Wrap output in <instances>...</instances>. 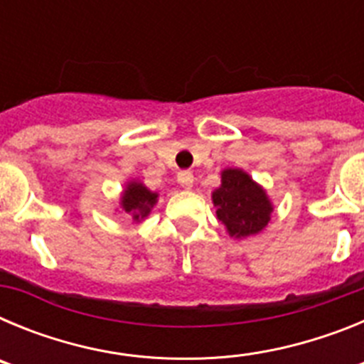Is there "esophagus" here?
Wrapping results in <instances>:
<instances>
[{
    "label": "esophagus",
    "mask_w": 364,
    "mask_h": 364,
    "mask_svg": "<svg viewBox=\"0 0 364 364\" xmlns=\"http://www.w3.org/2000/svg\"><path fill=\"white\" fill-rule=\"evenodd\" d=\"M178 184L184 189H191L195 184V178H193L191 173H180L178 175Z\"/></svg>",
    "instance_id": "esophagus-1"
}]
</instances>
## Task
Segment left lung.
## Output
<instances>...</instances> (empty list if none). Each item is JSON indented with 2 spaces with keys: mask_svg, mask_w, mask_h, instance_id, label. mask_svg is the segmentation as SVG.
Wrapping results in <instances>:
<instances>
[{
  "mask_svg": "<svg viewBox=\"0 0 364 364\" xmlns=\"http://www.w3.org/2000/svg\"><path fill=\"white\" fill-rule=\"evenodd\" d=\"M215 213L233 239H247L268 228L273 202L259 182L240 167H226L220 173V186L211 193Z\"/></svg>",
  "mask_w": 364,
  "mask_h": 364,
  "instance_id": "8db88e82",
  "label": "left lung"
}]
</instances>
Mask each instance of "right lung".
Instances as JSON below:
<instances>
[{
  "label": "right lung",
  "mask_w": 364,
  "mask_h": 364,
  "mask_svg": "<svg viewBox=\"0 0 364 364\" xmlns=\"http://www.w3.org/2000/svg\"><path fill=\"white\" fill-rule=\"evenodd\" d=\"M159 202V193L151 191L140 180H129L120 193L118 210L124 215H129L133 222L140 224L149 217L151 210Z\"/></svg>",
  "instance_id": "add662e5"
}]
</instances>
